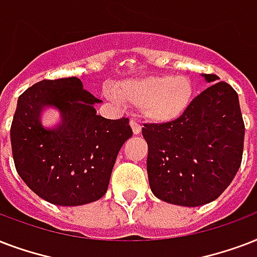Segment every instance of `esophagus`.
<instances>
[{"label": "esophagus", "instance_id": "obj_1", "mask_svg": "<svg viewBox=\"0 0 257 257\" xmlns=\"http://www.w3.org/2000/svg\"><path fill=\"white\" fill-rule=\"evenodd\" d=\"M130 126H131V128H133V133H134L135 135L141 134V131H142V126H141V124H139L137 120H134V119H133V120H130Z\"/></svg>", "mask_w": 257, "mask_h": 257}]
</instances>
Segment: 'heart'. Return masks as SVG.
Wrapping results in <instances>:
<instances>
[{"instance_id":"b5f03b06","label":"heart","mask_w":257,"mask_h":257,"mask_svg":"<svg viewBox=\"0 0 257 257\" xmlns=\"http://www.w3.org/2000/svg\"><path fill=\"white\" fill-rule=\"evenodd\" d=\"M112 103L124 100L141 107L143 116L153 123H172L186 112L194 96V84L186 75H150L128 79L106 88Z\"/></svg>"}]
</instances>
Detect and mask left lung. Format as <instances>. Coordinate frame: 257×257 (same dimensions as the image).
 Wrapping results in <instances>:
<instances>
[{
	"instance_id": "8db88e82",
	"label": "left lung",
	"mask_w": 257,
	"mask_h": 257,
	"mask_svg": "<svg viewBox=\"0 0 257 257\" xmlns=\"http://www.w3.org/2000/svg\"><path fill=\"white\" fill-rule=\"evenodd\" d=\"M180 119L145 124L147 176L160 200L181 206L212 202L230 185L241 165L245 127L237 92L216 75Z\"/></svg>"
}]
</instances>
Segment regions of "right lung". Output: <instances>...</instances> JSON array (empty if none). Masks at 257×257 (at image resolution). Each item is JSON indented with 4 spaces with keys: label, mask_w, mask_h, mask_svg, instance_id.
<instances>
[{
    "label": "right lung",
    "mask_w": 257,
    "mask_h": 257,
    "mask_svg": "<svg viewBox=\"0 0 257 257\" xmlns=\"http://www.w3.org/2000/svg\"><path fill=\"white\" fill-rule=\"evenodd\" d=\"M101 100L77 77L41 80L17 100L11 128L16 170L43 200L77 206L104 196L115 160L133 135L128 119L96 114ZM53 106L61 123L45 127L41 112Z\"/></svg>",
    "instance_id": "right-lung-1"
}]
</instances>
